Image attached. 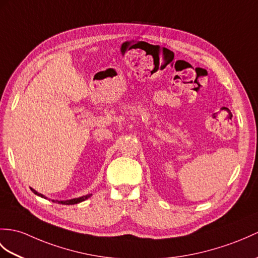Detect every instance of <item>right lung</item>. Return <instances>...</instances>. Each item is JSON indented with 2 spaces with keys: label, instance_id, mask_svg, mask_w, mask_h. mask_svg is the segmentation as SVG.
I'll return each instance as SVG.
<instances>
[{
  "label": "right lung",
  "instance_id": "add662e5",
  "mask_svg": "<svg viewBox=\"0 0 258 258\" xmlns=\"http://www.w3.org/2000/svg\"><path fill=\"white\" fill-rule=\"evenodd\" d=\"M32 191H33V192H34L35 195H37V196H39V197H43V198H44V196H43V195L38 194L37 191H35L34 189H32ZM90 196H91V195H87V196H83V197H80V198H76V199L66 200V201H53V200H52V201H53V202H58V203H60V205H66V206H69V205H77V203H79V202H82V201L87 200Z\"/></svg>",
  "mask_w": 258,
  "mask_h": 258
}]
</instances>
